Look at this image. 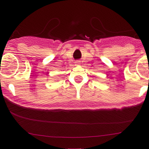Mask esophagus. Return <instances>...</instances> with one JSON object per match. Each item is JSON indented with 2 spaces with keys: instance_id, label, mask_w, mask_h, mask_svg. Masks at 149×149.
Here are the masks:
<instances>
[{
  "instance_id": "obj_1",
  "label": "esophagus",
  "mask_w": 149,
  "mask_h": 149,
  "mask_svg": "<svg viewBox=\"0 0 149 149\" xmlns=\"http://www.w3.org/2000/svg\"><path fill=\"white\" fill-rule=\"evenodd\" d=\"M75 63H76V64H77V65H79L80 64V61L76 60V61H75Z\"/></svg>"
}]
</instances>
